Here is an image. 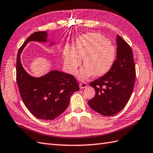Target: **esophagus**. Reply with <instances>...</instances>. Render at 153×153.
I'll use <instances>...</instances> for the list:
<instances>
[{
	"mask_svg": "<svg viewBox=\"0 0 153 153\" xmlns=\"http://www.w3.org/2000/svg\"><path fill=\"white\" fill-rule=\"evenodd\" d=\"M87 87V84L85 82H80L79 83V87L80 88H84Z\"/></svg>",
	"mask_w": 153,
	"mask_h": 153,
	"instance_id": "34e87169",
	"label": "esophagus"
}]
</instances>
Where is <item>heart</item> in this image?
Segmentation results:
<instances>
[{
    "label": "heart",
    "mask_w": 153,
    "mask_h": 153,
    "mask_svg": "<svg viewBox=\"0 0 153 153\" xmlns=\"http://www.w3.org/2000/svg\"><path fill=\"white\" fill-rule=\"evenodd\" d=\"M115 56V48L111 42L99 33H91L78 38L75 49H66L65 63L70 74L76 72L83 59L84 67L77 73L81 79L93 74L104 75L111 68Z\"/></svg>",
    "instance_id": "heart-1"
}]
</instances>
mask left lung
<instances>
[{"instance_id":"8db88e82","label":"left lung","mask_w":153,"mask_h":153,"mask_svg":"<svg viewBox=\"0 0 153 153\" xmlns=\"http://www.w3.org/2000/svg\"><path fill=\"white\" fill-rule=\"evenodd\" d=\"M117 56L104 76L90 83L96 91L88 100L90 108L104 116H112L124 108L132 95L136 67L130 46L117 36Z\"/></svg>"}]
</instances>
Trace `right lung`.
<instances>
[{
    "instance_id": "right-lung-1",
    "label": "right lung",
    "mask_w": 153,
    "mask_h": 153,
    "mask_svg": "<svg viewBox=\"0 0 153 153\" xmlns=\"http://www.w3.org/2000/svg\"><path fill=\"white\" fill-rule=\"evenodd\" d=\"M48 33L39 31L32 34L19 48L16 62V79L21 97L29 111L42 120H54L65 111L70 97L79 90V84L72 75L51 70L45 75L34 77L22 66L20 54L29 42H47ZM54 43L51 42L50 45Z\"/></svg>"
}]
</instances>
